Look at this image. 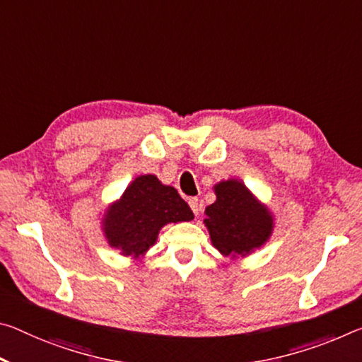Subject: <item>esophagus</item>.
<instances>
[{"mask_svg":"<svg viewBox=\"0 0 362 362\" xmlns=\"http://www.w3.org/2000/svg\"><path fill=\"white\" fill-rule=\"evenodd\" d=\"M188 204H190L193 214L198 216V212H199V202H198V198H190V199H188Z\"/></svg>","mask_w":362,"mask_h":362,"instance_id":"esophagus-1","label":"esophagus"}]
</instances>
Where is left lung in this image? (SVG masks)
Returning <instances> with one entry per match:
<instances>
[{
	"instance_id": "left-lung-1",
	"label": "left lung",
	"mask_w": 362,
	"mask_h": 362,
	"mask_svg": "<svg viewBox=\"0 0 362 362\" xmlns=\"http://www.w3.org/2000/svg\"><path fill=\"white\" fill-rule=\"evenodd\" d=\"M217 199L206 208L211 242L223 256H246L271 237L274 221L242 182L217 183Z\"/></svg>"
}]
</instances>
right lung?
Segmentation results:
<instances>
[{
    "label": "right lung",
    "mask_w": 362,
    "mask_h": 362,
    "mask_svg": "<svg viewBox=\"0 0 362 362\" xmlns=\"http://www.w3.org/2000/svg\"><path fill=\"white\" fill-rule=\"evenodd\" d=\"M193 217L190 206L174 187L163 185L156 175H140L107 209L103 230L112 248L124 256L140 257L156 243L165 223L192 221Z\"/></svg>",
    "instance_id": "right-lung-1"
}]
</instances>
